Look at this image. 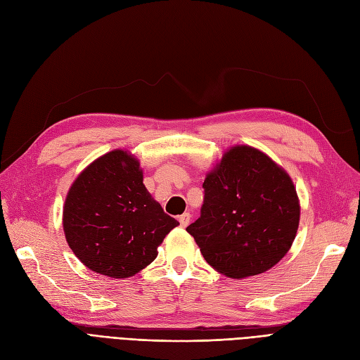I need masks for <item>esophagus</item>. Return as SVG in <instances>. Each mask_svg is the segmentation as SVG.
<instances>
[{
	"mask_svg": "<svg viewBox=\"0 0 360 360\" xmlns=\"http://www.w3.org/2000/svg\"><path fill=\"white\" fill-rule=\"evenodd\" d=\"M179 222L181 226H188L191 222V213H183L181 216H179Z\"/></svg>",
	"mask_w": 360,
	"mask_h": 360,
	"instance_id": "obj_1",
	"label": "esophagus"
}]
</instances>
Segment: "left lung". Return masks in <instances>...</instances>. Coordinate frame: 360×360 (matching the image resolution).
Returning <instances> with one entry per match:
<instances>
[{
	"label": "left lung",
	"instance_id": "1",
	"mask_svg": "<svg viewBox=\"0 0 360 360\" xmlns=\"http://www.w3.org/2000/svg\"><path fill=\"white\" fill-rule=\"evenodd\" d=\"M202 188L201 214L186 231L213 269L240 279L284 258L300 207L288 174L274 160L252 147H233Z\"/></svg>",
	"mask_w": 360,
	"mask_h": 360
}]
</instances>
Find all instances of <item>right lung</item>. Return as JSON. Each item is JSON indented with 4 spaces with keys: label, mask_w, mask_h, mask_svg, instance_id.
Returning <instances> with one entry per match:
<instances>
[{
    "label": "right lung",
    "mask_w": 360,
    "mask_h": 360,
    "mask_svg": "<svg viewBox=\"0 0 360 360\" xmlns=\"http://www.w3.org/2000/svg\"><path fill=\"white\" fill-rule=\"evenodd\" d=\"M177 225L146 189L139 162L123 150L106 153L81 172L63 212L73 254L110 278L134 276L148 266Z\"/></svg>",
    "instance_id": "right-lung-1"
}]
</instances>
